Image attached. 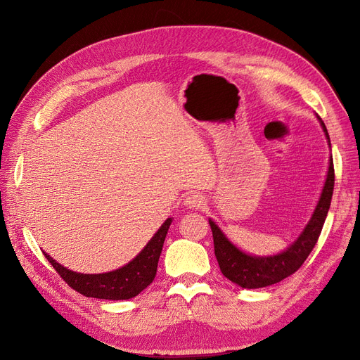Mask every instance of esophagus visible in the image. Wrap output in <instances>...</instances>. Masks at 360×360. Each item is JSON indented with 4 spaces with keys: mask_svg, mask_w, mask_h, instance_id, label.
<instances>
[{
    "mask_svg": "<svg viewBox=\"0 0 360 360\" xmlns=\"http://www.w3.org/2000/svg\"><path fill=\"white\" fill-rule=\"evenodd\" d=\"M185 205L190 207V209H201L204 205V198L198 194H191L185 198Z\"/></svg>",
    "mask_w": 360,
    "mask_h": 360,
    "instance_id": "esophagus-1",
    "label": "esophagus"
}]
</instances>
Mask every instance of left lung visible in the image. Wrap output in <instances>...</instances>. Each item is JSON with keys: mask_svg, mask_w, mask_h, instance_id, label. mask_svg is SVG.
I'll use <instances>...</instances> for the list:
<instances>
[{"mask_svg": "<svg viewBox=\"0 0 360 360\" xmlns=\"http://www.w3.org/2000/svg\"><path fill=\"white\" fill-rule=\"evenodd\" d=\"M319 121L330 141L326 124L321 118ZM333 190L334 165L331 158L324 190L311 217V221L308 223L305 231L297 238V240L293 245H290V248L274 257H251L240 252L228 239H226V236L214 224V221L209 220L213 232L214 255L217 258L219 267L223 276L228 277L231 281L236 283V285H239L243 289H258L271 286L274 283H278L283 278H286L295 271H297L311 254V251L314 250L315 243L321 235V231H323L327 213L330 210Z\"/></svg>", "mask_w": 360, "mask_h": 360, "instance_id": "8db88e82", "label": "left lung"}]
</instances>
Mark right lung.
Segmentation results:
<instances>
[{
	"label": "right lung",
	"mask_w": 360,
	"mask_h": 360,
	"mask_svg": "<svg viewBox=\"0 0 360 360\" xmlns=\"http://www.w3.org/2000/svg\"><path fill=\"white\" fill-rule=\"evenodd\" d=\"M172 219H167L156 235L150 239L144 250L128 262L125 267L105 273V274H80L64 269L58 262H55L48 254L46 259L55 271L61 276L67 285L87 297L108 299V300H124L137 296L144 290L156 277L158 262L163 248V242Z\"/></svg>",
	"instance_id": "right-lung-1"
}]
</instances>
